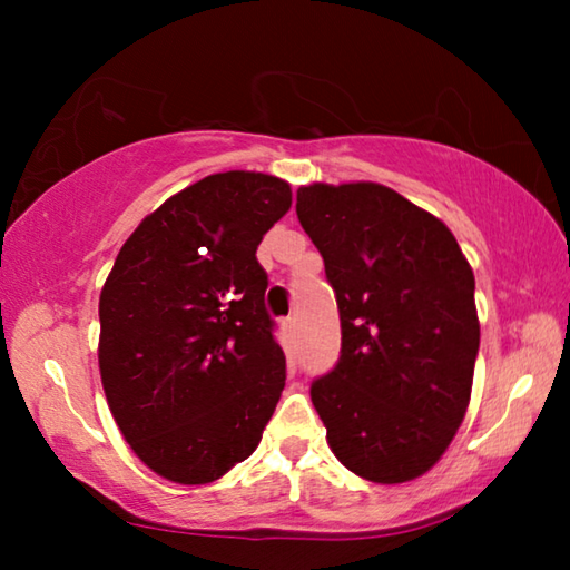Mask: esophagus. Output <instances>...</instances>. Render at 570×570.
<instances>
[{"mask_svg":"<svg viewBox=\"0 0 570 570\" xmlns=\"http://www.w3.org/2000/svg\"><path fill=\"white\" fill-rule=\"evenodd\" d=\"M282 330H284V334L288 336V340H294V336H296V330H298L296 316H288V320H284V322H282Z\"/></svg>","mask_w":570,"mask_h":570,"instance_id":"1","label":"esophagus"}]
</instances>
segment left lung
I'll return each mask as SVG.
<instances>
[{"label":"left lung","mask_w":570,"mask_h":570,"mask_svg":"<svg viewBox=\"0 0 570 570\" xmlns=\"http://www.w3.org/2000/svg\"><path fill=\"white\" fill-rule=\"evenodd\" d=\"M342 322L340 362L312 382L336 460L394 485L428 472L468 412L480 346L475 276L455 236L380 183L302 186Z\"/></svg>","instance_id":"8db88e82"}]
</instances>
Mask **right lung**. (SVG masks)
I'll use <instances>...</instances> for the list:
<instances>
[{"label":"right lung","instance_id":"add662e5","mask_svg":"<svg viewBox=\"0 0 570 570\" xmlns=\"http://www.w3.org/2000/svg\"><path fill=\"white\" fill-rule=\"evenodd\" d=\"M292 208L264 173L206 176L125 240L100 294V377L122 438L160 478L206 485L262 442L286 382L256 248Z\"/></svg>","mask_w":570,"mask_h":570}]
</instances>
